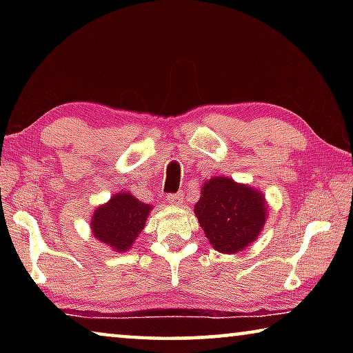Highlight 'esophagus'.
Masks as SVG:
<instances>
[{"label": "esophagus", "mask_w": 353, "mask_h": 353, "mask_svg": "<svg viewBox=\"0 0 353 353\" xmlns=\"http://www.w3.org/2000/svg\"><path fill=\"white\" fill-rule=\"evenodd\" d=\"M166 201H168L170 204H171V205H174V207L182 205V202H183V193L168 194V196H166Z\"/></svg>", "instance_id": "esophagus-1"}]
</instances>
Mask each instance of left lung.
<instances>
[{
  "instance_id": "obj_1",
  "label": "left lung",
  "mask_w": 353,
  "mask_h": 353,
  "mask_svg": "<svg viewBox=\"0 0 353 353\" xmlns=\"http://www.w3.org/2000/svg\"><path fill=\"white\" fill-rule=\"evenodd\" d=\"M194 214L214 250L236 254L259 238L268 219V202L248 183L214 176L202 183Z\"/></svg>"
}]
</instances>
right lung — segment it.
Instances as JSON below:
<instances>
[{"label": "right lung", "instance_id": "add662e5", "mask_svg": "<svg viewBox=\"0 0 353 353\" xmlns=\"http://www.w3.org/2000/svg\"><path fill=\"white\" fill-rule=\"evenodd\" d=\"M151 210V204L137 199L130 191H118L93 212L92 235L113 252H128L145 229Z\"/></svg>", "mask_w": 353, "mask_h": 353}]
</instances>
